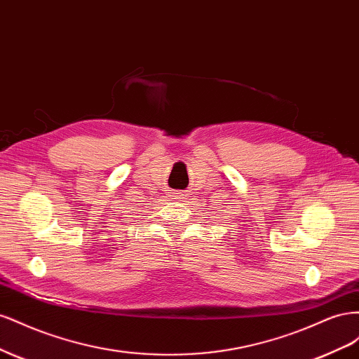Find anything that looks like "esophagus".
<instances>
[{"mask_svg":"<svg viewBox=\"0 0 359 359\" xmlns=\"http://www.w3.org/2000/svg\"><path fill=\"white\" fill-rule=\"evenodd\" d=\"M170 198L172 199H184V198H186V193H184V191H181V190H173L172 193H170Z\"/></svg>","mask_w":359,"mask_h":359,"instance_id":"34e87169","label":"esophagus"}]
</instances>
